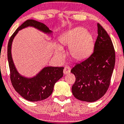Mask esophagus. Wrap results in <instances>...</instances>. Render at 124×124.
<instances>
[{"instance_id": "esophagus-1", "label": "esophagus", "mask_w": 124, "mask_h": 124, "mask_svg": "<svg viewBox=\"0 0 124 124\" xmlns=\"http://www.w3.org/2000/svg\"><path fill=\"white\" fill-rule=\"evenodd\" d=\"M71 71V68L69 66H65L64 67V70H63V73L65 74H69Z\"/></svg>"}]
</instances>
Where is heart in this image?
Instances as JSON below:
<instances>
[{
	"instance_id": "obj_1",
	"label": "heart",
	"mask_w": 124,
	"mask_h": 124,
	"mask_svg": "<svg viewBox=\"0 0 124 124\" xmlns=\"http://www.w3.org/2000/svg\"><path fill=\"white\" fill-rule=\"evenodd\" d=\"M59 42L62 46L70 47V54L76 61H82L87 58L94 48L93 36L82 27L74 28L66 32L60 38ZM56 53L63 56L62 48H56Z\"/></svg>"
}]
</instances>
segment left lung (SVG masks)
I'll list each match as a JSON object with an SVG mask.
<instances>
[{
	"mask_svg": "<svg viewBox=\"0 0 124 124\" xmlns=\"http://www.w3.org/2000/svg\"><path fill=\"white\" fill-rule=\"evenodd\" d=\"M94 51L71 70L76 81L72 93L76 99L92 102L101 98L108 89L115 65V51L110 37L98 23Z\"/></svg>",
	"mask_w": 124,
	"mask_h": 124,
	"instance_id": "obj_1",
	"label": "left lung"
}]
</instances>
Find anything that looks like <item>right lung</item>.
Returning a JSON list of instances; mask_svg holds the SVG:
<instances>
[{
  "mask_svg": "<svg viewBox=\"0 0 124 124\" xmlns=\"http://www.w3.org/2000/svg\"><path fill=\"white\" fill-rule=\"evenodd\" d=\"M28 26H33L45 33H52L45 24L33 19L26 20L16 30L9 39L7 50L10 79L16 91L24 99L31 102L40 101L46 99L52 94L55 83L63 76V67H45L36 76L31 78H25L18 73L12 59V42L19 30Z\"/></svg>",
  "mask_w": 124,
  "mask_h": 124,
  "instance_id": "obj_1",
  "label": "right lung"
}]
</instances>
